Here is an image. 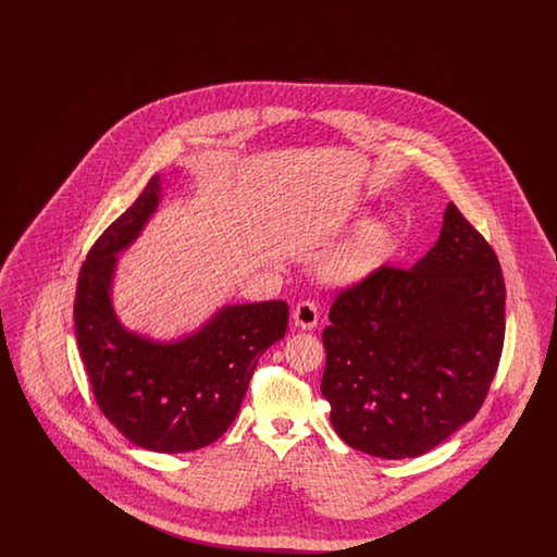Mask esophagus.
Instances as JSON below:
<instances>
[{
    "label": "esophagus",
    "mask_w": 557,
    "mask_h": 557,
    "mask_svg": "<svg viewBox=\"0 0 557 557\" xmlns=\"http://www.w3.org/2000/svg\"><path fill=\"white\" fill-rule=\"evenodd\" d=\"M292 319H294V325H296V327H300V330H313L319 323L318 305L311 302V300L298 302L296 309H294V313H292Z\"/></svg>",
    "instance_id": "34e87169"
}]
</instances>
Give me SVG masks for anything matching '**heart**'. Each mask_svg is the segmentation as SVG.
Segmentation results:
<instances>
[{
  "label": "heart",
  "mask_w": 557,
  "mask_h": 557,
  "mask_svg": "<svg viewBox=\"0 0 557 557\" xmlns=\"http://www.w3.org/2000/svg\"><path fill=\"white\" fill-rule=\"evenodd\" d=\"M395 246V227L388 219L363 223L323 263L327 280L336 284H359L386 263Z\"/></svg>",
  "instance_id": "obj_1"
}]
</instances>
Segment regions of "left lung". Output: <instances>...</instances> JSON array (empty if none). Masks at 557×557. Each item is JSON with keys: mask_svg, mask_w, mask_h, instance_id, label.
I'll return each instance as SVG.
<instances>
[{"mask_svg": "<svg viewBox=\"0 0 557 557\" xmlns=\"http://www.w3.org/2000/svg\"><path fill=\"white\" fill-rule=\"evenodd\" d=\"M330 321L321 395L334 430L373 457H420L486 398L504 348V273L449 202L424 259L341 292Z\"/></svg>", "mask_w": 557, "mask_h": 557, "instance_id": "left-lung-1", "label": "left lung"}]
</instances>
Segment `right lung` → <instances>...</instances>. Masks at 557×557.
Here are the masks:
<instances>
[{
    "mask_svg": "<svg viewBox=\"0 0 557 557\" xmlns=\"http://www.w3.org/2000/svg\"><path fill=\"white\" fill-rule=\"evenodd\" d=\"M160 196L154 175L91 246L77 282L75 332L110 424L141 449L186 453L211 445L236 420L261 355L286 334L288 305H225L196 332L166 343L127 330L112 307L116 255L139 238Z\"/></svg>",
    "mask_w": 557,
    "mask_h": 557,
    "instance_id": "add662e5",
    "label": "right lung"
}]
</instances>
